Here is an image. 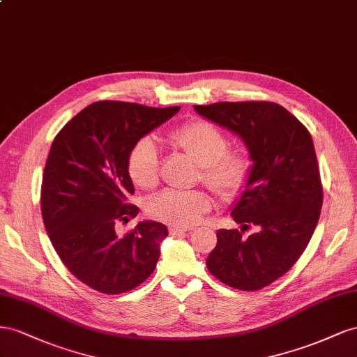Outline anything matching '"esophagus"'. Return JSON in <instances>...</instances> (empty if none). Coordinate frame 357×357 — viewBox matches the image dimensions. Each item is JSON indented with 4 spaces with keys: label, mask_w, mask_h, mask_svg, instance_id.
Instances as JSON below:
<instances>
[{
    "label": "esophagus",
    "mask_w": 357,
    "mask_h": 357,
    "mask_svg": "<svg viewBox=\"0 0 357 357\" xmlns=\"http://www.w3.org/2000/svg\"><path fill=\"white\" fill-rule=\"evenodd\" d=\"M169 231H170V235H179V233L190 231V229H187V227H178V226H169Z\"/></svg>",
    "instance_id": "1"
}]
</instances>
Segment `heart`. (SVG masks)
I'll use <instances>...</instances> for the list:
<instances>
[{"mask_svg": "<svg viewBox=\"0 0 357 357\" xmlns=\"http://www.w3.org/2000/svg\"><path fill=\"white\" fill-rule=\"evenodd\" d=\"M167 142L195 160L200 178L222 197L236 195L251 173L247 152L229 151V140L212 122H188L167 136ZM127 170L135 185L151 190L158 184V148L152 137H142L130 151ZM212 197L202 190H166L148 202L151 218L170 226H192L212 208Z\"/></svg>", "mask_w": 357, "mask_h": 357, "instance_id": "obj_1", "label": "heart"}]
</instances>
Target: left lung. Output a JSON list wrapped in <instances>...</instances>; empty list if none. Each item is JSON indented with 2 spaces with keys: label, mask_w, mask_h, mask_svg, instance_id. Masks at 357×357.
<instances>
[{
  "label": "left lung",
  "mask_w": 357,
  "mask_h": 357,
  "mask_svg": "<svg viewBox=\"0 0 357 357\" xmlns=\"http://www.w3.org/2000/svg\"><path fill=\"white\" fill-rule=\"evenodd\" d=\"M195 109L236 133L254 162L245 191L231 209L242 227L217 231L208 271L233 289L260 290L298 261L320 218L323 187L311 135L287 109L271 101H221ZM250 225L258 233L245 238L243 231Z\"/></svg>",
  "instance_id": "left-lung-1"
}]
</instances>
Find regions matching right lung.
<instances>
[{"label":"right lung","instance_id":"obj_1","mask_svg":"<svg viewBox=\"0 0 357 357\" xmlns=\"http://www.w3.org/2000/svg\"><path fill=\"white\" fill-rule=\"evenodd\" d=\"M97 101L71 118L50 146L42 181V215L50 242L75 277L105 294L136 289L154 272L165 224L140 221L124 238L115 224L139 208L127 170L130 151L179 110Z\"/></svg>","mask_w":357,"mask_h":357}]
</instances>
